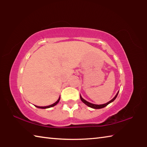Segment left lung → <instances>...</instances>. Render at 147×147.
<instances>
[{"label": "left lung", "mask_w": 147, "mask_h": 147, "mask_svg": "<svg viewBox=\"0 0 147 147\" xmlns=\"http://www.w3.org/2000/svg\"><path fill=\"white\" fill-rule=\"evenodd\" d=\"M118 93H119V92H117V93L116 95H115V96H114V97L112 98L111 101H109V102H107V103H106V104H102V105H96V104H92V103H90V102H87L86 100H85V99H83L82 97V96L80 95V98H81V100H82V101L84 103V104H85L86 105H88V107H91V108H93V109H102V108H104V107H106V106H107L108 104H110V103H111L112 102H113L114 100L116 98V97H117V95H118Z\"/></svg>", "instance_id": "8db88e82"}]
</instances>
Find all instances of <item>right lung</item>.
Here are the masks:
<instances>
[{
	"label": "right lung",
	"mask_w": 147,
	"mask_h": 147,
	"mask_svg": "<svg viewBox=\"0 0 147 147\" xmlns=\"http://www.w3.org/2000/svg\"><path fill=\"white\" fill-rule=\"evenodd\" d=\"M60 99H61V96H59V99H58L57 100V102H55L54 103V104H52V105H51L46 106V107H39V106H36V105H35V107H36L40 108V109H47V108H50V107H54V106H55L56 104H57V103L59 102V100H60Z\"/></svg>",
	"instance_id": "add662e5"
}]
</instances>
